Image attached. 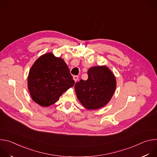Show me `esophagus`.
<instances>
[{
    "label": "esophagus",
    "instance_id": "1",
    "mask_svg": "<svg viewBox=\"0 0 157 157\" xmlns=\"http://www.w3.org/2000/svg\"><path fill=\"white\" fill-rule=\"evenodd\" d=\"M78 78H79V76H77V75H76V76H73V79L75 80V82H76V81H78Z\"/></svg>",
    "mask_w": 157,
    "mask_h": 157
}]
</instances>
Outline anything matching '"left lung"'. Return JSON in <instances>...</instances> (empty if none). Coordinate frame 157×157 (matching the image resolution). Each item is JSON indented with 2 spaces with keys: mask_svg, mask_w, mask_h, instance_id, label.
Returning a JSON list of instances; mask_svg holds the SVG:
<instances>
[{
  "mask_svg": "<svg viewBox=\"0 0 157 157\" xmlns=\"http://www.w3.org/2000/svg\"><path fill=\"white\" fill-rule=\"evenodd\" d=\"M87 80L81 79L75 86L80 102L87 109H99L107 104L116 87V78L106 66H94L87 71Z\"/></svg>",
  "mask_w": 157,
  "mask_h": 157,
  "instance_id": "left-lung-1",
  "label": "left lung"
}]
</instances>
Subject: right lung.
Here are the masks:
<instances>
[{"label": "right lung", "mask_w": 157, "mask_h": 157, "mask_svg": "<svg viewBox=\"0 0 157 157\" xmlns=\"http://www.w3.org/2000/svg\"><path fill=\"white\" fill-rule=\"evenodd\" d=\"M75 83L64 60L51 53L43 55L35 62L28 77L32 99L43 107L55 104Z\"/></svg>", "instance_id": "obj_1"}]
</instances>
